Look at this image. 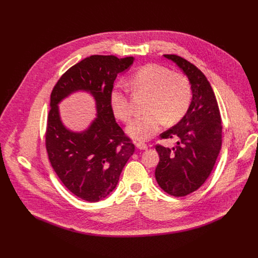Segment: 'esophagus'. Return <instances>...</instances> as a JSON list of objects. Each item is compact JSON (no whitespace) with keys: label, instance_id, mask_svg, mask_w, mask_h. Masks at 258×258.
<instances>
[{"label":"esophagus","instance_id":"34e87169","mask_svg":"<svg viewBox=\"0 0 258 258\" xmlns=\"http://www.w3.org/2000/svg\"><path fill=\"white\" fill-rule=\"evenodd\" d=\"M136 147L139 150H146L147 148H148V146H147L145 143H142V142L136 143Z\"/></svg>","mask_w":258,"mask_h":258}]
</instances>
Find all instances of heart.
Returning a JSON list of instances; mask_svg holds the SVG:
<instances>
[{
	"label": "heart",
	"instance_id": "b5f03b06",
	"mask_svg": "<svg viewBox=\"0 0 258 258\" xmlns=\"http://www.w3.org/2000/svg\"><path fill=\"white\" fill-rule=\"evenodd\" d=\"M132 87L139 92L149 94L146 103L148 112L136 117L126 127V134L140 141L149 140L162 126L164 121L173 124L185 114L192 100L189 80L177 72L158 64H147L139 68L130 79ZM110 107L116 118L127 121L132 107L126 92L114 87L109 96Z\"/></svg>",
	"mask_w": 258,
	"mask_h": 258
}]
</instances>
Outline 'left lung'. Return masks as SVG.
Segmentation results:
<instances>
[{
  "instance_id": "8db88e82",
  "label": "left lung",
  "mask_w": 258,
  "mask_h": 258,
  "mask_svg": "<svg viewBox=\"0 0 258 258\" xmlns=\"http://www.w3.org/2000/svg\"><path fill=\"white\" fill-rule=\"evenodd\" d=\"M183 72L192 88L187 113L160 135L176 139L172 148L156 146L158 185L166 193L181 197L198 190L209 176L222 148V118L213 90L202 71L176 55H163Z\"/></svg>"
}]
</instances>
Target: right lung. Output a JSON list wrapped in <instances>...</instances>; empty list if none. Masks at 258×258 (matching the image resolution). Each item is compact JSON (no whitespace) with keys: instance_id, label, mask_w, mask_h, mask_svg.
<instances>
[{"instance_id":"obj_1","label":"right lung","mask_w":258,"mask_h":258,"mask_svg":"<svg viewBox=\"0 0 258 258\" xmlns=\"http://www.w3.org/2000/svg\"><path fill=\"white\" fill-rule=\"evenodd\" d=\"M133 62L134 57L93 55L70 67L52 91L46 132L48 156L64 186L83 200L98 202L111 193L135 152L109 102L117 75ZM77 91L89 92L96 106L97 116L82 132L67 129L58 110V104Z\"/></svg>"}]
</instances>
